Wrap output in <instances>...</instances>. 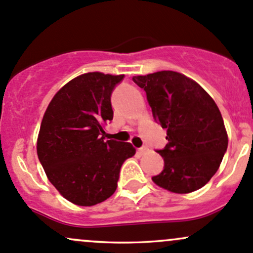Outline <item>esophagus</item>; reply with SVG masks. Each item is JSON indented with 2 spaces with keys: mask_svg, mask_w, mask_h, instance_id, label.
I'll return each instance as SVG.
<instances>
[{
  "mask_svg": "<svg viewBox=\"0 0 253 253\" xmlns=\"http://www.w3.org/2000/svg\"><path fill=\"white\" fill-rule=\"evenodd\" d=\"M137 152H138V154H140V156H143V154L147 153L148 148L147 147H141V148L137 149Z\"/></svg>",
  "mask_w": 253,
  "mask_h": 253,
  "instance_id": "obj_1",
  "label": "esophagus"
}]
</instances>
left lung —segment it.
I'll list each match as a JSON object with an SVG mask.
<instances>
[{
    "instance_id": "8db88e82",
    "label": "left lung",
    "mask_w": 253,
    "mask_h": 253,
    "mask_svg": "<svg viewBox=\"0 0 253 253\" xmlns=\"http://www.w3.org/2000/svg\"><path fill=\"white\" fill-rule=\"evenodd\" d=\"M132 81L146 91L154 119L167 129L168 145L158 151L164 170L152 181L177 194L198 191L218 170L228 147L216 102L195 81L175 71L135 76Z\"/></svg>"
}]
</instances>
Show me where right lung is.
<instances>
[{"label":"right lung","instance_id":"right-lung-1","mask_svg":"<svg viewBox=\"0 0 253 253\" xmlns=\"http://www.w3.org/2000/svg\"><path fill=\"white\" fill-rule=\"evenodd\" d=\"M123 77L83 73L59 89L43 116L37 156L56 191L78 206L110 198L122 164L136 153L131 143L104 136V126L113 119L111 94Z\"/></svg>","mask_w":253,"mask_h":253}]
</instances>
